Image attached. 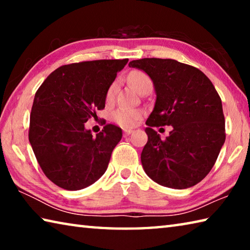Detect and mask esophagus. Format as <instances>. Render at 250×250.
<instances>
[{"mask_svg":"<svg viewBox=\"0 0 250 250\" xmlns=\"http://www.w3.org/2000/svg\"><path fill=\"white\" fill-rule=\"evenodd\" d=\"M132 132H133V131H132V130H130V129H124V134H125V137H126V135L131 134Z\"/></svg>","mask_w":250,"mask_h":250,"instance_id":"esophagus-1","label":"esophagus"}]
</instances>
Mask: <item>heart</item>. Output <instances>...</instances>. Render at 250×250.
Segmentation results:
<instances>
[{
  "label": "heart",
  "mask_w": 250,
  "mask_h": 250,
  "mask_svg": "<svg viewBox=\"0 0 250 250\" xmlns=\"http://www.w3.org/2000/svg\"><path fill=\"white\" fill-rule=\"evenodd\" d=\"M128 82L132 84V86L138 91H142L147 87H152V80L149 77V75L146 74L145 71L134 69L130 71L128 75ZM117 92V83H113L111 86L108 88L107 95H105V100L107 103H112L115 99ZM143 116V111L139 109H131V108H125L121 107L117 109L115 112L112 113V120L121 126L128 128V126H133L137 125V122L141 119Z\"/></svg>",
  "instance_id": "obj_1"
}]
</instances>
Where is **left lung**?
I'll return each instance as SVG.
<instances>
[{
	"instance_id": "1",
	"label": "left lung",
	"mask_w": 250,
	"mask_h": 250,
	"mask_svg": "<svg viewBox=\"0 0 250 250\" xmlns=\"http://www.w3.org/2000/svg\"><path fill=\"white\" fill-rule=\"evenodd\" d=\"M150 76L156 101L146 120L147 142L141 153L150 179L172 188H188L208 174L225 142L222 100L196 67L174 59L142 58L129 62ZM172 125L164 141L153 129Z\"/></svg>"
}]
</instances>
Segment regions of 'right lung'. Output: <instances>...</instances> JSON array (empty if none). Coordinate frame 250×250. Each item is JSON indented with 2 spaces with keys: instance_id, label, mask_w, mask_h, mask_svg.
Wrapping results in <instances>:
<instances>
[{
  "instance_id": "obj_1",
  "label": "right lung",
  "mask_w": 250,
  "mask_h": 250,
  "mask_svg": "<svg viewBox=\"0 0 250 250\" xmlns=\"http://www.w3.org/2000/svg\"><path fill=\"white\" fill-rule=\"evenodd\" d=\"M129 59H99L61 66L34 98L28 139L42 171L54 184L77 191L104 175L122 138L115 125L92 137L84 124L103 110L108 88Z\"/></svg>"
}]
</instances>
